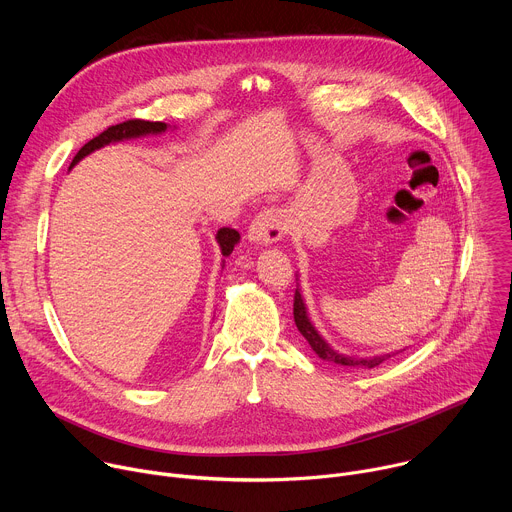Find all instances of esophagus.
<instances>
[{
    "mask_svg": "<svg viewBox=\"0 0 512 512\" xmlns=\"http://www.w3.org/2000/svg\"><path fill=\"white\" fill-rule=\"evenodd\" d=\"M287 231V221L281 208L261 210L249 227V241L257 245H271L279 241Z\"/></svg>",
    "mask_w": 512,
    "mask_h": 512,
    "instance_id": "1",
    "label": "esophagus"
}]
</instances>
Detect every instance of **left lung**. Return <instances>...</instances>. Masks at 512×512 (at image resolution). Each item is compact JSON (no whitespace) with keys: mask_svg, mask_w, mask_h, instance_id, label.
Segmentation results:
<instances>
[{"mask_svg":"<svg viewBox=\"0 0 512 512\" xmlns=\"http://www.w3.org/2000/svg\"><path fill=\"white\" fill-rule=\"evenodd\" d=\"M294 320H296V326L298 330L302 332V336L308 340V344L312 346V350L322 358V360H328V362H334L338 364V367H346V369H375L379 367V364L399 352H389V354H379V356H367V358H356V356H348V354H342L338 350H334L320 334L318 330L314 328V324L310 322L308 318V312H306V304H304V298L300 294V289H296V296H294Z\"/></svg>","mask_w":512,"mask_h":512,"instance_id":"left-lung-1","label":"left lung"}]
</instances>
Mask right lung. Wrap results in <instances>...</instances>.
I'll return each mask as SVG.
<instances>
[{
    "label": "right lung",
    "mask_w": 512,
    "mask_h": 512,
    "mask_svg": "<svg viewBox=\"0 0 512 512\" xmlns=\"http://www.w3.org/2000/svg\"><path fill=\"white\" fill-rule=\"evenodd\" d=\"M168 129L166 123L162 121H143V119H129V121H123V123H117V125H111L107 127L103 133H99L97 137H93L89 143H85L83 148L79 150V154L75 156V160H72L70 168L75 166L77 162H81L85 156H89L91 152L99 150V148H105V145L109 143H115V141H123V139H133V137H141V135H158V133H164ZM241 235L235 231V229H221L216 233V243L221 245V253L225 257H229L235 249V245L239 243Z\"/></svg>",
    "instance_id": "1"
}]
</instances>
